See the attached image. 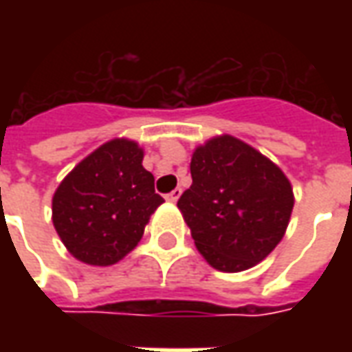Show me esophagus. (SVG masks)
<instances>
[{
  "label": "esophagus",
  "mask_w": 352,
  "mask_h": 352,
  "mask_svg": "<svg viewBox=\"0 0 352 352\" xmlns=\"http://www.w3.org/2000/svg\"><path fill=\"white\" fill-rule=\"evenodd\" d=\"M179 198H181V188H175V190H171L168 196H166V199H168V201H171V204H175Z\"/></svg>",
  "instance_id": "1"
}]
</instances>
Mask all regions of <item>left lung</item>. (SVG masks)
<instances>
[{"label": "left lung", "mask_w": 352, "mask_h": 352, "mask_svg": "<svg viewBox=\"0 0 352 352\" xmlns=\"http://www.w3.org/2000/svg\"><path fill=\"white\" fill-rule=\"evenodd\" d=\"M190 175L177 207L214 270L245 272L279 245L294 194L270 158L241 139L217 135L194 151Z\"/></svg>", "instance_id": "1"}]
</instances>
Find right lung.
<instances>
[{
  "label": "right lung",
  "mask_w": 352,
  "mask_h": 352,
  "mask_svg": "<svg viewBox=\"0 0 352 352\" xmlns=\"http://www.w3.org/2000/svg\"><path fill=\"white\" fill-rule=\"evenodd\" d=\"M162 204L153 173L143 168V148L130 139H111L60 183L52 222L75 258L111 265L135 249Z\"/></svg>",
  "instance_id": "1"
}]
</instances>
